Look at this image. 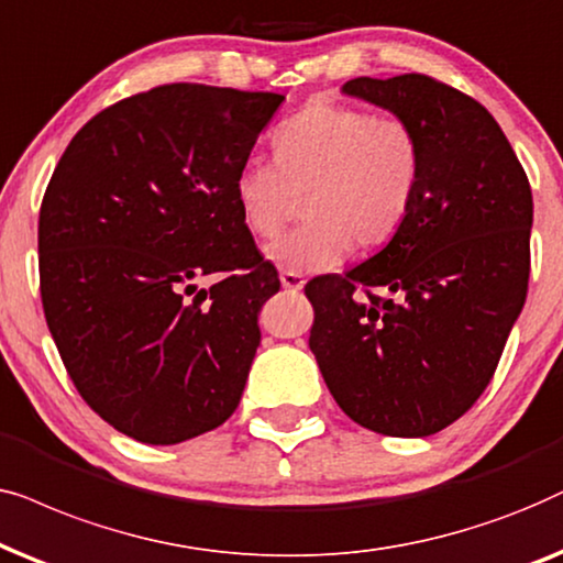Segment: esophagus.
<instances>
[{"mask_svg": "<svg viewBox=\"0 0 563 563\" xmlns=\"http://www.w3.org/2000/svg\"><path fill=\"white\" fill-rule=\"evenodd\" d=\"M280 283H283V288H288V290H301L306 286L303 275L296 273V269H280Z\"/></svg>", "mask_w": 563, "mask_h": 563, "instance_id": "1", "label": "esophagus"}]
</instances>
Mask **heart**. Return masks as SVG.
<instances>
[{"label": "heart", "instance_id": "b5f03b06", "mask_svg": "<svg viewBox=\"0 0 563 563\" xmlns=\"http://www.w3.org/2000/svg\"><path fill=\"white\" fill-rule=\"evenodd\" d=\"M275 164L236 169L234 200L244 229L269 239L303 198L306 227L275 239L267 257L288 269H327L355 242L371 250L391 239L411 211L422 175V144L401 115H371L313 100L273 139Z\"/></svg>", "mask_w": 563, "mask_h": 563}]
</instances>
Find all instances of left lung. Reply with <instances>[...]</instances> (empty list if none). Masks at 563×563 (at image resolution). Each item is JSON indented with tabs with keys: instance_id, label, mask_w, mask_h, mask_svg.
Wrapping results in <instances>:
<instances>
[{
	"instance_id": "1",
	"label": "left lung",
	"mask_w": 563,
	"mask_h": 563,
	"mask_svg": "<svg viewBox=\"0 0 563 563\" xmlns=\"http://www.w3.org/2000/svg\"><path fill=\"white\" fill-rule=\"evenodd\" d=\"M344 95L415 125L422 175L384 250L306 286L309 347L350 419L427 438L474 407L520 317L533 192L492 112L424 77H357Z\"/></svg>"
}]
</instances>
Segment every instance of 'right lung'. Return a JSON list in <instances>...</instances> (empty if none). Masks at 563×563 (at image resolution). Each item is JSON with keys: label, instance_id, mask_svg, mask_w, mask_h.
I'll list each match as a JSON object with an SVG mask.
<instances>
[{"label": "right lung", "instance_id": "1", "mask_svg": "<svg viewBox=\"0 0 563 563\" xmlns=\"http://www.w3.org/2000/svg\"><path fill=\"white\" fill-rule=\"evenodd\" d=\"M283 100L185 81L125 97L71 139L43 195L51 336L81 399L139 443L198 438L242 399L280 280L234 177ZM206 274L220 280L198 289Z\"/></svg>", "mask_w": 563, "mask_h": 563}]
</instances>
